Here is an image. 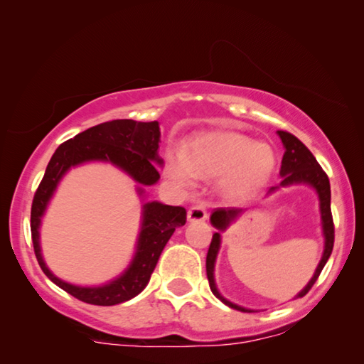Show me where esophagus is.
Returning <instances> with one entry per match:
<instances>
[{
    "label": "esophagus",
    "mask_w": 364,
    "mask_h": 364,
    "mask_svg": "<svg viewBox=\"0 0 364 364\" xmlns=\"http://www.w3.org/2000/svg\"><path fill=\"white\" fill-rule=\"evenodd\" d=\"M187 220L188 222H203V220H207L205 207H203V205H193V207L188 208Z\"/></svg>",
    "instance_id": "1"
}]
</instances>
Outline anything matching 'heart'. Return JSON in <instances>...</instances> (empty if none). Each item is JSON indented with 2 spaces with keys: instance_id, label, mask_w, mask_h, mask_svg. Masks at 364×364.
<instances>
[{
  "instance_id": "1",
  "label": "heart",
  "mask_w": 364,
  "mask_h": 364,
  "mask_svg": "<svg viewBox=\"0 0 364 364\" xmlns=\"http://www.w3.org/2000/svg\"><path fill=\"white\" fill-rule=\"evenodd\" d=\"M277 166L275 151L240 132L200 134L181 147L168 151L166 172L173 182L192 186L197 177L215 181L230 200L257 196L270 181Z\"/></svg>"
}]
</instances>
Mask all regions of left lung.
<instances>
[{
  "label": "left lung",
  "instance_id": "obj_1",
  "mask_svg": "<svg viewBox=\"0 0 364 364\" xmlns=\"http://www.w3.org/2000/svg\"><path fill=\"white\" fill-rule=\"evenodd\" d=\"M278 136H280L283 147H285V154H283L282 159V168L280 176L283 177L282 182L275 187H270L267 192V197H270L277 191H280L282 187H290V186H298V183H305V186H310L315 188L318 200H320V215H321V230L323 237H325V248H323L321 260L318 263L315 273H313L311 280L306 283V287L298 293L295 298L305 296L310 288L315 285L316 278L320 277L323 267L326 265L328 258H330L333 252V243H335V227H333V217H331V191H330V181H328V176L325 171L320 167V164L316 162V159L313 154L308 151V147L303 144L300 139H296L293 134L278 131ZM247 212V208L240 207H225V208H215L210 215L212 225L217 228L218 232L213 233L210 247H208L207 253V278L208 285H210V290L213 295H215L222 303H225L227 306L233 308V310L238 311H247L253 313V310H248V308H243L240 305H235V303L228 301L225 296H222V293L218 291L217 283H215V262L218 250H220V242H222V232H225L230 223L238 220L243 213Z\"/></svg>",
  "mask_w": 364,
  "mask_h": 364
}]
</instances>
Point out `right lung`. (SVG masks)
Returning <instances> with one entry per match:
<instances>
[{"label":"right lung","instance_id":"1","mask_svg":"<svg viewBox=\"0 0 364 364\" xmlns=\"http://www.w3.org/2000/svg\"><path fill=\"white\" fill-rule=\"evenodd\" d=\"M161 129L159 122H137L132 119H117L97 124L73 139L61 144L53 154L41 183L33 198L31 238L38 263L49 280L59 288L76 296L77 300L99 306H112L137 296L147 287L159 257L176 232L186 223L187 212L183 207L166 205L162 202H144L141 232H139L136 253L121 275L97 287H79L58 278L49 270L41 253L39 227L44 212L51 202L61 178L71 167L87 162H109L126 172L137 182V196L144 200V187L154 186L161 178L156 166H162L159 157Z\"/></svg>","mask_w":364,"mask_h":364}]
</instances>
